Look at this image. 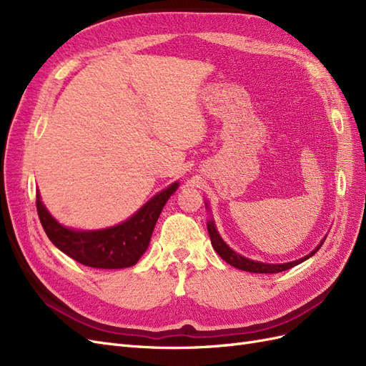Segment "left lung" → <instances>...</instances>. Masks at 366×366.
<instances>
[{
  "instance_id": "obj_1",
  "label": "left lung",
  "mask_w": 366,
  "mask_h": 366,
  "mask_svg": "<svg viewBox=\"0 0 366 366\" xmlns=\"http://www.w3.org/2000/svg\"><path fill=\"white\" fill-rule=\"evenodd\" d=\"M206 206H207V203H206ZM207 232H209V237H210V242H212V247L215 249V252L219 254L221 258H223L227 264L234 265V267H237L239 270H244V272H250V273H280V272H284V270H289V269L295 267V265L304 262L305 259L312 258L325 241V238H324L322 241H320V244L313 252H310L307 257H304L301 259H296V261H292V262H284V264H267V262L253 261V259L244 258V257H241L239 253H237L235 250H232L223 241V238H221V235L218 234L214 219L207 221Z\"/></svg>"
}]
</instances>
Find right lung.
<instances>
[{
  "label": "right lung",
  "instance_id": "right-lung-1",
  "mask_svg": "<svg viewBox=\"0 0 366 366\" xmlns=\"http://www.w3.org/2000/svg\"><path fill=\"white\" fill-rule=\"evenodd\" d=\"M179 182L154 195L124 223L99 230H76L59 224L36 192V209L49 239L74 261L94 269H125L137 264L147 252L162 209L177 191Z\"/></svg>",
  "mask_w": 366,
  "mask_h": 366
}]
</instances>
